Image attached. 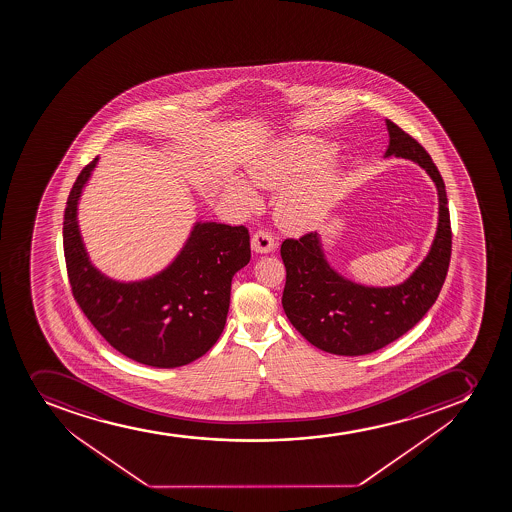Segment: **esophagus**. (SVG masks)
I'll list each match as a JSON object with an SVG mask.
<instances>
[{
  "mask_svg": "<svg viewBox=\"0 0 512 512\" xmlns=\"http://www.w3.org/2000/svg\"><path fill=\"white\" fill-rule=\"evenodd\" d=\"M253 252L269 253L275 248V240L267 230H257L252 237Z\"/></svg>",
  "mask_w": 512,
  "mask_h": 512,
  "instance_id": "esophagus-1",
  "label": "esophagus"
}]
</instances>
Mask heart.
Wrapping results in <instances>:
<instances>
[{
    "mask_svg": "<svg viewBox=\"0 0 512 512\" xmlns=\"http://www.w3.org/2000/svg\"><path fill=\"white\" fill-rule=\"evenodd\" d=\"M335 152L337 148L332 143L319 138H292L253 162L250 175L260 187H284L304 172L329 163L335 157ZM339 187V175L330 168H320L285 188L275 207V217L280 227L287 232L302 233L319 225L334 205ZM228 188L232 197L237 198L243 207L255 208L259 205L257 193L247 183L232 180Z\"/></svg>",
    "mask_w": 512,
    "mask_h": 512,
    "instance_id": "1",
    "label": "heart"
}]
</instances>
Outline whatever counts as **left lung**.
Listing matches in <instances>:
<instances>
[{"instance_id":"1","label":"left lung","mask_w":512,"mask_h":512,"mask_svg":"<svg viewBox=\"0 0 512 512\" xmlns=\"http://www.w3.org/2000/svg\"><path fill=\"white\" fill-rule=\"evenodd\" d=\"M385 125L390 138L385 157L412 160L436 183V238L414 274L395 287H365L344 279L327 264L317 232L282 242L285 314L310 344L329 354H370L402 337L436 302L451 262V217L441 173L415 138L390 120Z\"/></svg>"}]
</instances>
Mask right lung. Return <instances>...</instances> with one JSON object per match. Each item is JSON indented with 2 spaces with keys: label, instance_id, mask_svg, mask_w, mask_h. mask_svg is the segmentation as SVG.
<instances>
[{
  "label": "right lung",
  "instance_id": "right-lung-1",
  "mask_svg": "<svg viewBox=\"0 0 512 512\" xmlns=\"http://www.w3.org/2000/svg\"><path fill=\"white\" fill-rule=\"evenodd\" d=\"M98 158L66 200L63 250L71 292L103 339L128 359L158 369L187 365L212 349L227 322L232 277L250 262L247 227L197 222L182 252L152 279L100 274L81 242L76 207Z\"/></svg>",
  "mask_w": 512,
  "mask_h": 512
}]
</instances>
